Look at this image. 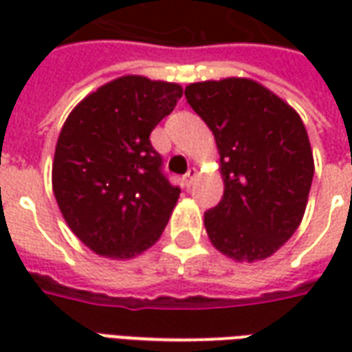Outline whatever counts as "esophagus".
Here are the masks:
<instances>
[{
    "mask_svg": "<svg viewBox=\"0 0 352 352\" xmlns=\"http://www.w3.org/2000/svg\"><path fill=\"white\" fill-rule=\"evenodd\" d=\"M196 177H198L196 168H190L188 171H186V175H184V184H186V186H192V183L196 181Z\"/></svg>",
    "mask_w": 352,
    "mask_h": 352,
    "instance_id": "34e87169",
    "label": "esophagus"
}]
</instances>
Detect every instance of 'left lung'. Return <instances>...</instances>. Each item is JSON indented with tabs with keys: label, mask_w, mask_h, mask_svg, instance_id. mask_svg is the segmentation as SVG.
Wrapping results in <instances>:
<instances>
[{
	"label": "left lung",
	"mask_w": 352,
	"mask_h": 352,
	"mask_svg": "<svg viewBox=\"0 0 352 352\" xmlns=\"http://www.w3.org/2000/svg\"><path fill=\"white\" fill-rule=\"evenodd\" d=\"M186 101L213 131L224 196L204 214L207 236L226 256H272L302 222L313 153L302 118L251 79L194 82Z\"/></svg>",
	"instance_id": "left-lung-1"
}]
</instances>
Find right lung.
I'll return each instance as SVG.
<instances>
[{
    "label": "right lung",
    "mask_w": 352,
    "mask_h": 352,
    "mask_svg": "<svg viewBox=\"0 0 352 352\" xmlns=\"http://www.w3.org/2000/svg\"><path fill=\"white\" fill-rule=\"evenodd\" d=\"M183 96L173 82L126 75L80 101L60 131L52 188L67 226L94 252L131 258L158 241L181 188L151 131Z\"/></svg>",
    "instance_id": "obj_1"
}]
</instances>
